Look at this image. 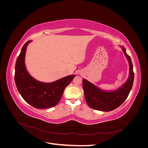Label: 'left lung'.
I'll list each match as a JSON object with an SVG mask.
<instances>
[{
	"label": "left lung",
	"mask_w": 148,
	"mask_h": 148,
	"mask_svg": "<svg viewBox=\"0 0 148 148\" xmlns=\"http://www.w3.org/2000/svg\"><path fill=\"white\" fill-rule=\"evenodd\" d=\"M122 49L129 63V77L122 86L113 91H106L86 79H83L84 97L91 108L105 112L113 110L123 104L130 92L134 80L133 64L125 48L122 46Z\"/></svg>",
	"instance_id": "obj_1"
}]
</instances>
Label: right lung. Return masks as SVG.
Segmentation results:
<instances>
[{
  "instance_id": "obj_1",
  "label": "right lung",
  "mask_w": 148,
  "mask_h": 148,
  "mask_svg": "<svg viewBox=\"0 0 148 148\" xmlns=\"http://www.w3.org/2000/svg\"><path fill=\"white\" fill-rule=\"evenodd\" d=\"M26 42L21 49L15 64V82L18 91L23 99L36 109L54 107L60 100L65 88L75 77L69 75L52 83H43L34 79L26 69L25 53L28 44Z\"/></svg>"
}]
</instances>
